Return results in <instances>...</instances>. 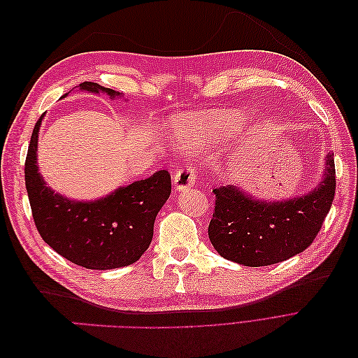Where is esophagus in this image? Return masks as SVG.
Listing matches in <instances>:
<instances>
[{
  "label": "esophagus",
  "mask_w": 358,
  "mask_h": 358,
  "mask_svg": "<svg viewBox=\"0 0 358 358\" xmlns=\"http://www.w3.org/2000/svg\"><path fill=\"white\" fill-rule=\"evenodd\" d=\"M175 188L178 191H185L191 188L194 183H196V171H194L192 166H183L175 173Z\"/></svg>",
  "instance_id": "obj_1"
}]
</instances>
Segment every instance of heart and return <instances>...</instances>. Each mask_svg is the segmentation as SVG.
Listing matches in <instances>:
<instances>
[{"label": "heart", "instance_id": "b5f03b06", "mask_svg": "<svg viewBox=\"0 0 358 358\" xmlns=\"http://www.w3.org/2000/svg\"><path fill=\"white\" fill-rule=\"evenodd\" d=\"M236 121V115L231 112L197 115L179 121L175 125V136L180 143L201 149L206 145L233 134Z\"/></svg>", "mask_w": 358, "mask_h": 358}]
</instances>
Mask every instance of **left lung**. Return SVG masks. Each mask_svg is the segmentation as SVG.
<instances>
[{"label":"left lung","mask_w":358,"mask_h":358,"mask_svg":"<svg viewBox=\"0 0 358 358\" xmlns=\"http://www.w3.org/2000/svg\"><path fill=\"white\" fill-rule=\"evenodd\" d=\"M334 189L333 154L326 157L318 187L297 199L262 201L236 187L216 188L209 239L221 257L243 266L284 262L315 241L331 208Z\"/></svg>","instance_id":"left-lung-1"}]
</instances>
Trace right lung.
<instances>
[{
  "label": "right lung",
  "instance_id": "obj_1",
  "mask_svg": "<svg viewBox=\"0 0 358 358\" xmlns=\"http://www.w3.org/2000/svg\"><path fill=\"white\" fill-rule=\"evenodd\" d=\"M79 86L94 94H121L94 82ZM41 117L28 146L25 185L32 218L43 241L69 262L86 268L107 270L136 263L152 242L157 213L171 192L170 173L159 170L95 201L69 200L46 187L38 173Z\"/></svg>",
  "mask_w": 358,
  "mask_h": 358
}]
</instances>
